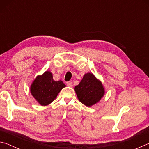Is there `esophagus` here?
<instances>
[{
  "mask_svg": "<svg viewBox=\"0 0 149 149\" xmlns=\"http://www.w3.org/2000/svg\"><path fill=\"white\" fill-rule=\"evenodd\" d=\"M66 85H67V86H68V87H72V81H68V82H66Z\"/></svg>",
  "mask_w": 149,
  "mask_h": 149,
  "instance_id": "esophagus-1",
  "label": "esophagus"
}]
</instances>
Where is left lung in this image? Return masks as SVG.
Returning <instances> with one entry per match:
<instances>
[{
	"instance_id": "1",
	"label": "left lung",
	"mask_w": 149,
	"mask_h": 149,
	"mask_svg": "<svg viewBox=\"0 0 149 149\" xmlns=\"http://www.w3.org/2000/svg\"><path fill=\"white\" fill-rule=\"evenodd\" d=\"M75 91L79 101L87 107L99 102L104 93L101 82L90 73L84 75L79 84L75 87Z\"/></svg>"
}]
</instances>
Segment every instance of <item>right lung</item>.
<instances>
[{"label":"right lung","mask_w":149,"mask_h":149,"mask_svg":"<svg viewBox=\"0 0 149 149\" xmlns=\"http://www.w3.org/2000/svg\"><path fill=\"white\" fill-rule=\"evenodd\" d=\"M65 87L62 81H55L51 73L47 71L34 80L31 86V93L40 104L46 106L53 101Z\"/></svg>","instance_id":"add662e5"}]
</instances>
